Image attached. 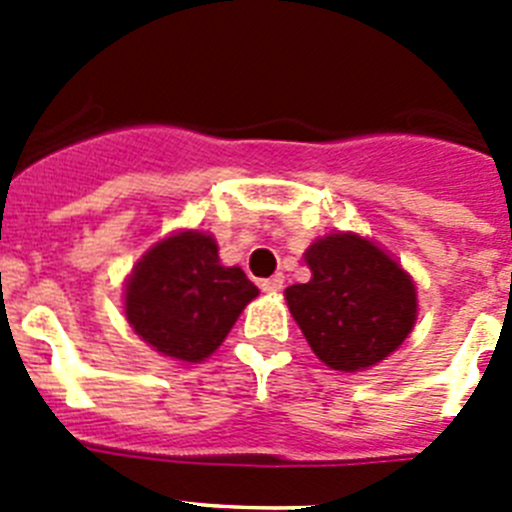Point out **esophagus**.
<instances>
[{"label":"esophagus","mask_w":512,"mask_h":512,"mask_svg":"<svg viewBox=\"0 0 512 512\" xmlns=\"http://www.w3.org/2000/svg\"><path fill=\"white\" fill-rule=\"evenodd\" d=\"M282 287H284V277H271V279H264V282H261V289H264L266 295H277V292H282Z\"/></svg>","instance_id":"obj_1"}]
</instances>
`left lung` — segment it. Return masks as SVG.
Masks as SVG:
<instances>
[{
  "label": "left lung",
  "mask_w": 512,
  "mask_h": 512,
  "mask_svg": "<svg viewBox=\"0 0 512 512\" xmlns=\"http://www.w3.org/2000/svg\"><path fill=\"white\" fill-rule=\"evenodd\" d=\"M310 282L284 289L312 354L336 372L372 369L402 346L418 320V289L392 253L359 233L307 246Z\"/></svg>",
  "instance_id": "left-lung-1"
}]
</instances>
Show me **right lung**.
I'll use <instances>...</instances> for the list:
<instances>
[{
    "instance_id": "obj_1",
    "label": "right lung",
    "mask_w": 512,
    "mask_h": 512,
    "mask_svg": "<svg viewBox=\"0 0 512 512\" xmlns=\"http://www.w3.org/2000/svg\"><path fill=\"white\" fill-rule=\"evenodd\" d=\"M259 287L241 266H225L207 230L184 228L153 243L122 289L135 336L182 364H200L223 346Z\"/></svg>"
}]
</instances>
